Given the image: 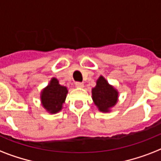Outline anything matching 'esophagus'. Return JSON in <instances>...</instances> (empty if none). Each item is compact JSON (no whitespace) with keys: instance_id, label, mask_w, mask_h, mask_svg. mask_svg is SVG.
I'll use <instances>...</instances> for the list:
<instances>
[{"instance_id":"1","label":"esophagus","mask_w":161,"mask_h":161,"mask_svg":"<svg viewBox=\"0 0 161 161\" xmlns=\"http://www.w3.org/2000/svg\"><path fill=\"white\" fill-rule=\"evenodd\" d=\"M75 86L77 88H83L84 84L83 83H80V82H77V83H75Z\"/></svg>"}]
</instances>
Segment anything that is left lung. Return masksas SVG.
<instances>
[{"instance_id": "obj_1", "label": "left lung", "mask_w": 161, "mask_h": 161, "mask_svg": "<svg viewBox=\"0 0 161 161\" xmlns=\"http://www.w3.org/2000/svg\"><path fill=\"white\" fill-rule=\"evenodd\" d=\"M92 98L98 111L109 113L119 101V91L101 75L96 81L95 87L92 88Z\"/></svg>"}]
</instances>
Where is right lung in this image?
Here are the masks:
<instances>
[{
  "label": "right lung",
  "instance_id": "add662e5",
  "mask_svg": "<svg viewBox=\"0 0 161 161\" xmlns=\"http://www.w3.org/2000/svg\"><path fill=\"white\" fill-rule=\"evenodd\" d=\"M68 88L61 85L56 78H52L47 86L42 88L40 93L41 104L47 113L55 114L63 109L65 103Z\"/></svg>",
  "mask_w": 161,
  "mask_h": 161
}]
</instances>
